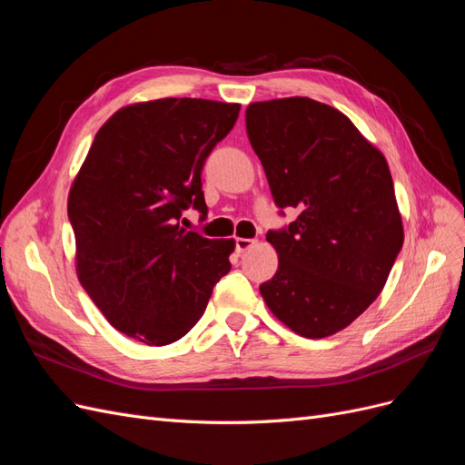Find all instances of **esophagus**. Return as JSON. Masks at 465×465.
<instances>
[{
	"mask_svg": "<svg viewBox=\"0 0 465 465\" xmlns=\"http://www.w3.org/2000/svg\"><path fill=\"white\" fill-rule=\"evenodd\" d=\"M256 241H252V238H234V246H236V252L238 254H242V252H246L250 246H254Z\"/></svg>",
	"mask_w": 465,
	"mask_h": 465,
	"instance_id": "esophagus-1",
	"label": "esophagus"
}]
</instances>
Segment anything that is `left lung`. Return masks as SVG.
Returning <instances> with one entry per match:
<instances>
[{"instance_id": "left-lung-1", "label": "left lung", "mask_w": 465, "mask_h": 465, "mask_svg": "<svg viewBox=\"0 0 465 465\" xmlns=\"http://www.w3.org/2000/svg\"><path fill=\"white\" fill-rule=\"evenodd\" d=\"M246 132L279 213L299 211L265 234L279 267L262 297L294 333L333 335L376 301L403 244L388 163L340 110L306 96L250 104Z\"/></svg>"}]
</instances>
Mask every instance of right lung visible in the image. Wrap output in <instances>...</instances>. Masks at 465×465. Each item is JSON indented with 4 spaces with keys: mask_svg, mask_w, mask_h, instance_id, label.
<instances>
[{
    "mask_svg": "<svg viewBox=\"0 0 465 465\" xmlns=\"http://www.w3.org/2000/svg\"><path fill=\"white\" fill-rule=\"evenodd\" d=\"M241 104L161 98L118 110L98 134L67 200L77 275L106 320L145 345L184 337L231 272L234 241L180 227L207 215L202 171Z\"/></svg>",
    "mask_w": 465,
    "mask_h": 465,
    "instance_id": "obj_1",
    "label": "right lung"
}]
</instances>
